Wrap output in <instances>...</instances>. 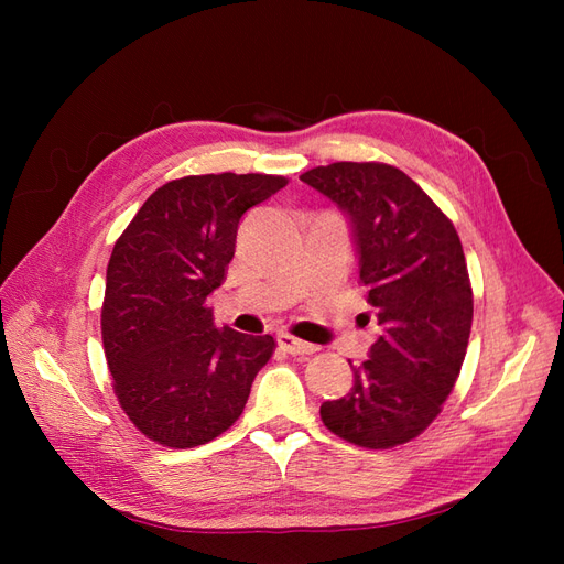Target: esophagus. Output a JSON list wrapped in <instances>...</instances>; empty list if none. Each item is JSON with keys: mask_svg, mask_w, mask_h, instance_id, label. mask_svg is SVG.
<instances>
[{"mask_svg": "<svg viewBox=\"0 0 564 564\" xmlns=\"http://www.w3.org/2000/svg\"><path fill=\"white\" fill-rule=\"evenodd\" d=\"M278 344H280L282 350L292 352V355H313V352H317V346L305 344V340H301V338H296L292 334H286V332L278 334Z\"/></svg>", "mask_w": 564, "mask_h": 564, "instance_id": "obj_1", "label": "esophagus"}]
</instances>
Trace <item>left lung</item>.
Returning a JSON list of instances; mask_svg holds the SVG:
<instances>
[{
	"instance_id": "1",
	"label": "left lung",
	"mask_w": 564,
	"mask_h": 564,
	"mask_svg": "<svg viewBox=\"0 0 564 564\" xmlns=\"http://www.w3.org/2000/svg\"><path fill=\"white\" fill-rule=\"evenodd\" d=\"M301 181L348 216L381 327L369 360L352 367L348 395L324 402L319 416L352 445H404L440 414L464 365L473 324L464 247L452 220L395 166L334 162Z\"/></svg>"
}]
</instances>
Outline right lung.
<instances>
[{"instance_id": "right-lung-1", "label": "right lung", "mask_w": 564, "mask_h": 564, "mask_svg": "<svg viewBox=\"0 0 564 564\" xmlns=\"http://www.w3.org/2000/svg\"><path fill=\"white\" fill-rule=\"evenodd\" d=\"M284 176L207 174L152 193L115 242L100 334L115 395L164 447L207 445L240 419L275 338L218 327L207 305L226 280L240 218Z\"/></svg>"}]
</instances>
